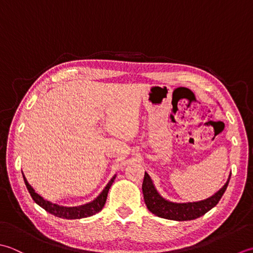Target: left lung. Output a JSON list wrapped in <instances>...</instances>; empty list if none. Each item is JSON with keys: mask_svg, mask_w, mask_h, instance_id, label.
<instances>
[{"mask_svg": "<svg viewBox=\"0 0 253 253\" xmlns=\"http://www.w3.org/2000/svg\"><path fill=\"white\" fill-rule=\"evenodd\" d=\"M229 179L218 192H216L213 197L209 199L192 203H173L165 200L159 195L157 190L154 187L151 177L148 176L147 172H145L142 185L144 201H145L149 212L155 214L158 217L179 221L195 219L208 213L210 210H212L219 202L226 189H227Z\"/></svg>", "mask_w": 253, "mask_h": 253, "instance_id": "8db88e82", "label": "left lung"}]
</instances>
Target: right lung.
Listing matches in <instances>:
<instances>
[{
    "label": "right lung",
    "mask_w": 253,
    "mask_h": 253,
    "mask_svg": "<svg viewBox=\"0 0 253 253\" xmlns=\"http://www.w3.org/2000/svg\"><path fill=\"white\" fill-rule=\"evenodd\" d=\"M23 177H24V181H25L26 187H27L28 192L30 193V195H32V198L36 203H37L39 206H41L43 210L47 211V212L56 216V217L66 218V219L84 218V217H88V216L95 215L96 213L100 212L106 203L108 191H109L111 184L113 183V181H115V179H116V176L113 177L109 181V183L106 185V188L102 190V192L98 195V197L94 201H92V202L87 203L85 205L75 206V208H66V206H60L58 204H53V203L49 202V201L44 200L43 198H41L38 193L35 192V190L32 188V185L27 182V180H26L25 176H23Z\"/></svg>",
    "instance_id": "right-lung-1"
}]
</instances>
